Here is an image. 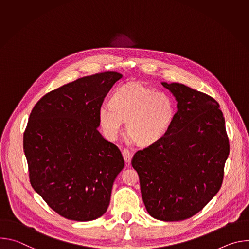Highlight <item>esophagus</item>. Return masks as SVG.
Instances as JSON below:
<instances>
[{
    "label": "esophagus",
    "mask_w": 249,
    "mask_h": 249,
    "mask_svg": "<svg viewBox=\"0 0 249 249\" xmlns=\"http://www.w3.org/2000/svg\"><path fill=\"white\" fill-rule=\"evenodd\" d=\"M122 155H123L124 160H125V162L129 164V163L131 162V160H132V157H133L132 152H130V151H128V150H123V151H122Z\"/></svg>",
    "instance_id": "obj_1"
}]
</instances>
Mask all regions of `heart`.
Returning <instances> with one entry per match:
<instances>
[{
    "instance_id": "obj_1",
    "label": "heart",
    "mask_w": 249,
    "mask_h": 249,
    "mask_svg": "<svg viewBox=\"0 0 249 249\" xmlns=\"http://www.w3.org/2000/svg\"><path fill=\"white\" fill-rule=\"evenodd\" d=\"M175 115L173 99L164 92L139 84L117 88L109 98V106L101 105L98 120L104 136L115 140L125 121L128 136L139 146H150L165 135Z\"/></svg>"
}]
</instances>
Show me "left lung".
Segmentation results:
<instances>
[{"instance_id": "1", "label": "left lung", "mask_w": 249, "mask_h": 249, "mask_svg": "<svg viewBox=\"0 0 249 249\" xmlns=\"http://www.w3.org/2000/svg\"><path fill=\"white\" fill-rule=\"evenodd\" d=\"M161 85L177 111L165 135L134 155L132 166L149 214L177 222L196 215L220 190L230 142L214 98L182 84Z\"/></svg>"}]
</instances>
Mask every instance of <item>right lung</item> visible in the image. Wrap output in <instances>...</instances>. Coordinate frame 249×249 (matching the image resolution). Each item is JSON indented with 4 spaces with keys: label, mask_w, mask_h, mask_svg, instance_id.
<instances>
[{
    "label": "right lung",
    "mask_w": 249,
    "mask_h": 249,
    "mask_svg": "<svg viewBox=\"0 0 249 249\" xmlns=\"http://www.w3.org/2000/svg\"><path fill=\"white\" fill-rule=\"evenodd\" d=\"M123 76L104 72L46 93L23 134L29 180L47 205L68 220L101 217L124 167L120 150L98 132V109Z\"/></svg>",
    "instance_id": "add662e5"
}]
</instances>
